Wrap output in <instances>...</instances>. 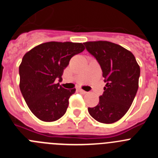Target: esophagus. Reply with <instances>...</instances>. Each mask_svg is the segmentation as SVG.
<instances>
[{"label": "esophagus", "mask_w": 158, "mask_h": 158, "mask_svg": "<svg viewBox=\"0 0 158 158\" xmlns=\"http://www.w3.org/2000/svg\"><path fill=\"white\" fill-rule=\"evenodd\" d=\"M78 91L80 92L81 93H82V94H86V93H87V92H85V90H83V89H78Z\"/></svg>", "instance_id": "1"}]
</instances>
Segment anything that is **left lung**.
<instances>
[{
	"label": "left lung",
	"instance_id": "1",
	"mask_svg": "<svg viewBox=\"0 0 158 158\" xmlns=\"http://www.w3.org/2000/svg\"><path fill=\"white\" fill-rule=\"evenodd\" d=\"M84 45L100 64L106 83L99 104L89 107V113L100 123L117 122L127 112L136 96L140 67L134 54L118 44L95 41Z\"/></svg>",
	"mask_w": 158,
	"mask_h": 158
}]
</instances>
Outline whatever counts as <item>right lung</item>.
<instances>
[{
    "instance_id": "obj_1",
    "label": "right lung",
    "mask_w": 158,
    "mask_h": 158,
    "mask_svg": "<svg viewBox=\"0 0 158 158\" xmlns=\"http://www.w3.org/2000/svg\"><path fill=\"white\" fill-rule=\"evenodd\" d=\"M84 50L80 43L48 42L23 57L19 67V89L29 109L40 120L54 122L65 113L76 89H64L55 80H62L71 58Z\"/></svg>"
}]
</instances>
